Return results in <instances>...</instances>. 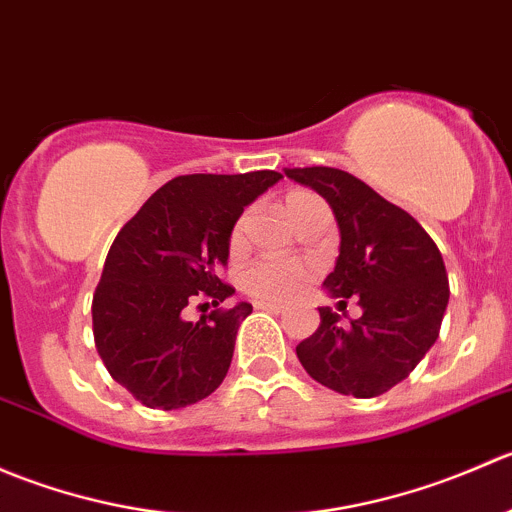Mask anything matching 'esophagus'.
<instances>
[{
	"mask_svg": "<svg viewBox=\"0 0 512 512\" xmlns=\"http://www.w3.org/2000/svg\"><path fill=\"white\" fill-rule=\"evenodd\" d=\"M257 309H262V312H272V314H285L287 307H282V304H275V302H255Z\"/></svg>",
	"mask_w": 512,
	"mask_h": 512,
	"instance_id": "1",
	"label": "esophagus"
}]
</instances>
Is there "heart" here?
Listing matches in <instances>:
<instances>
[{"instance_id":"1","label":"heart","mask_w":512,"mask_h":512,"mask_svg":"<svg viewBox=\"0 0 512 512\" xmlns=\"http://www.w3.org/2000/svg\"><path fill=\"white\" fill-rule=\"evenodd\" d=\"M312 198V193H302V190L289 193L285 200L287 215H292L299 205H304ZM245 225L247 218L242 215L235 223V227H232V247L240 245L242 237H245ZM309 275H312V267L304 265V262L260 260L255 262V265L247 267V272L242 275V287H245V292H250L252 297L265 299V302H285V299H292L299 289L307 285Z\"/></svg>"}]
</instances>
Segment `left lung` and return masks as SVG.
Masks as SVG:
<instances>
[{
	"label": "left lung",
	"instance_id": "obj_1",
	"mask_svg": "<svg viewBox=\"0 0 512 512\" xmlns=\"http://www.w3.org/2000/svg\"><path fill=\"white\" fill-rule=\"evenodd\" d=\"M289 180L317 190L339 227V257L324 289L361 317L347 327L319 307V327L297 344L314 381L356 399H374L404 381L436 344L448 307V275L428 232L399 205L339 168H287Z\"/></svg>",
	"mask_w": 512,
	"mask_h": 512
}]
</instances>
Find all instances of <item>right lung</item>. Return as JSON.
<instances>
[{
  "label": "right lung",
  "instance_id": "obj_1",
  "mask_svg": "<svg viewBox=\"0 0 512 512\" xmlns=\"http://www.w3.org/2000/svg\"><path fill=\"white\" fill-rule=\"evenodd\" d=\"M275 170L178 175L121 227L94 294V339L108 374L148 409H183L213 394L230 369L250 302L185 322L198 299L218 307L242 210L280 180Z\"/></svg>",
  "mask_w": 512,
  "mask_h": 512
}]
</instances>
